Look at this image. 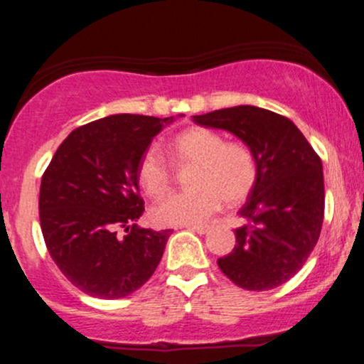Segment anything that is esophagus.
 Returning <instances> with one entry per match:
<instances>
[{
    "label": "esophagus",
    "instance_id": "1",
    "mask_svg": "<svg viewBox=\"0 0 364 364\" xmlns=\"http://www.w3.org/2000/svg\"><path fill=\"white\" fill-rule=\"evenodd\" d=\"M186 229H190V231L193 232H198V235H205L207 232V225H186Z\"/></svg>",
    "mask_w": 364,
    "mask_h": 364
}]
</instances>
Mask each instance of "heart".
I'll list each match as a JSON object with an SVG mask.
<instances>
[{
    "instance_id": "obj_1",
    "label": "heart",
    "mask_w": 364,
    "mask_h": 364,
    "mask_svg": "<svg viewBox=\"0 0 364 364\" xmlns=\"http://www.w3.org/2000/svg\"><path fill=\"white\" fill-rule=\"evenodd\" d=\"M173 157L178 164H195L188 174L191 190L169 195L152 208V219L161 225H198L228 205L243 202L257 181L253 152L240 141H225L208 128H190L174 136ZM139 179L149 196L159 198L169 191L173 171L168 157L152 145L139 162Z\"/></svg>"
}]
</instances>
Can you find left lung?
<instances>
[{"mask_svg":"<svg viewBox=\"0 0 364 364\" xmlns=\"http://www.w3.org/2000/svg\"><path fill=\"white\" fill-rule=\"evenodd\" d=\"M200 127L232 133L253 152L257 181L240 215L236 246L217 260L225 277L248 291L287 282L320 237L325 190L321 161L291 119L257 106L193 116Z\"/></svg>","mask_w":364,"mask_h":364,"instance_id":"left-lung-1","label":"left lung"}]
</instances>
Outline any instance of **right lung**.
Listing matches in <instances>:
<instances>
[{
  "label": "right lung",
  "mask_w": 364,
  "mask_h": 364,
  "mask_svg": "<svg viewBox=\"0 0 364 364\" xmlns=\"http://www.w3.org/2000/svg\"><path fill=\"white\" fill-rule=\"evenodd\" d=\"M173 121L140 114L92 121L73 129L49 162L41 181V229L58 269L85 294L124 298L156 272L173 231L136 225L145 210L139 162Z\"/></svg>",
  "instance_id": "1"
}]
</instances>
